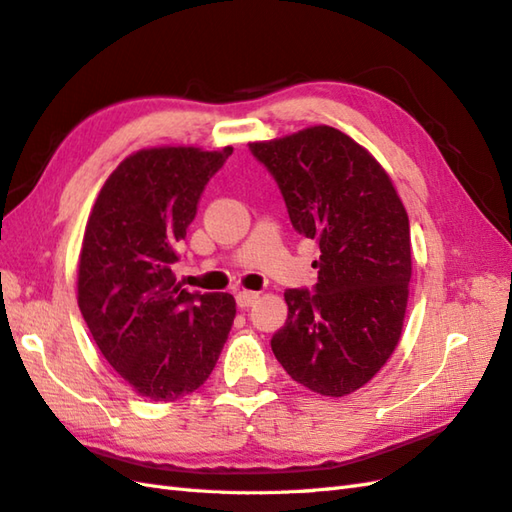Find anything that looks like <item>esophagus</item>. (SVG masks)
<instances>
[{
  "label": "esophagus",
  "mask_w": 512,
  "mask_h": 512,
  "mask_svg": "<svg viewBox=\"0 0 512 512\" xmlns=\"http://www.w3.org/2000/svg\"><path fill=\"white\" fill-rule=\"evenodd\" d=\"M257 299H259L257 292H237L235 294V301L240 307H251L253 303H257Z\"/></svg>",
  "instance_id": "obj_1"
}]
</instances>
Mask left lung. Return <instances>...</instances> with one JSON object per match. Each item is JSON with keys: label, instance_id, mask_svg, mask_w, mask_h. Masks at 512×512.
<instances>
[{"label": "left lung", "instance_id": "1", "mask_svg": "<svg viewBox=\"0 0 512 512\" xmlns=\"http://www.w3.org/2000/svg\"><path fill=\"white\" fill-rule=\"evenodd\" d=\"M275 176L292 227L318 242L316 292L288 290V320L270 340L294 382L351 395L401 338L412 277L410 222L386 170L331 126L253 141Z\"/></svg>", "mask_w": 512, "mask_h": 512}]
</instances>
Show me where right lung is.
<instances>
[{
  "label": "right lung",
  "instance_id": "1",
  "mask_svg": "<svg viewBox=\"0 0 512 512\" xmlns=\"http://www.w3.org/2000/svg\"><path fill=\"white\" fill-rule=\"evenodd\" d=\"M233 148H146L106 178L89 213L78 264V307L98 349L152 401L198 390L235 318L227 292H187L172 264L198 200Z\"/></svg>",
  "mask_w": 512,
  "mask_h": 512
}]
</instances>
